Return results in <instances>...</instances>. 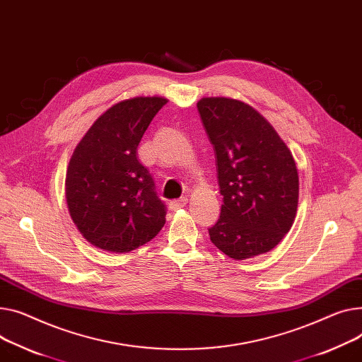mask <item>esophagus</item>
<instances>
[{
    "instance_id": "1",
    "label": "esophagus",
    "mask_w": 362,
    "mask_h": 362,
    "mask_svg": "<svg viewBox=\"0 0 362 362\" xmlns=\"http://www.w3.org/2000/svg\"><path fill=\"white\" fill-rule=\"evenodd\" d=\"M186 204H187V198H180V199H175V201L168 202V208H170L172 211H177V209L186 206Z\"/></svg>"
}]
</instances>
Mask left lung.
I'll return each instance as SVG.
<instances>
[{"label":"left lung","mask_w":362,"mask_h":362,"mask_svg":"<svg viewBox=\"0 0 362 362\" xmlns=\"http://www.w3.org/2000/svg\"><path fill=\"white\" fill-rule=\"evenodd\" d=\"M198 110L214 146L223 205L211 242L234 260L272 250L290 231L298 206L294 157L250 105L202 98Z\"/></svg>","instance_id":"1"}]
</instances>
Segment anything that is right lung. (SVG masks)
<instances>
[{
  "label": "right lung",
  "instance_id": "1",
  "mask_svg": "<svg viewBox=\"0 0 362 362\" xmlns=\"http://www.w3.org/2000/svg\"><path fill=\"white\" fill-rule=\"evenodd\" d=\"M168 100L138 95L102 113L71 156L65 198L72 221L93 246L128 253L154 238L165 206L138 157V144Z\"/></svg>",
  "mask_w": 362,
  "mask_h": 362
}]
</instances>
